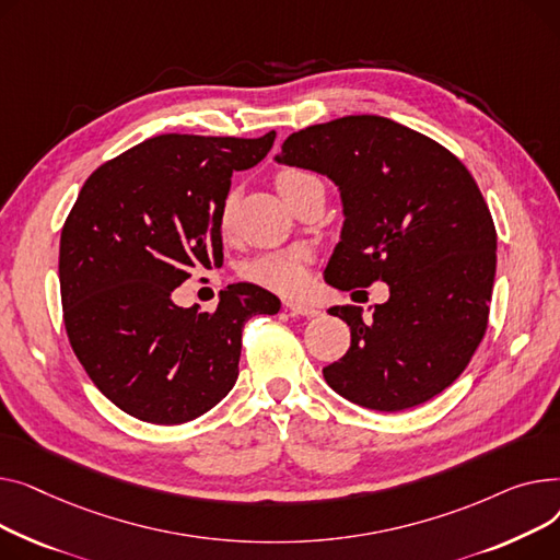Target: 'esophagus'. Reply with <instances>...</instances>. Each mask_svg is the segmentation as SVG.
Returning a JSON list of instances; mask_svg holds the SVG:
<instances>
[{
	"mask_svg": "<svg viewBox=\"0 0 560 560\" xmlns=\"http://www.w3.org/2000/svg\"><path fill=\"white\" fill-rule=\"evenodd\" d=\"M284 305H287V310H289L293 316H307V318H314V316H318V314H320L316 307L305 305V303H299V301H287Z\"/></svg>",
	"mask_w": 560,
	"mask_h": 560,
	"instance_id": "1",
	"label": "esophagus"
}]
</instances>
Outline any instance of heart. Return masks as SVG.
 <instances>
[{"label":"heart","instance_id":"b5f03b06","mask_svg":"<svg viewBox=\"0 0 560 560\" xmlns=\"http://www.w3.org/2000/svg\"><path fill=\"white\" fill-rule=\"evenodd\" d=\"M307 183H320L314 174L310 172H301V170H287L280 172L276 178V185L284 196H289L293 189H299ZM233 221V199H228L223 214H221V223L223 228L230 225ZM310 250L303 246L295 248H287V250H278V253H267L257 257L255 261H250L246 269V278L259 287H267L271 291L278 293H299L310 278Z\"/></svg>","mask_w":560,"mask_h":560}]
</instances>
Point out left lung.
Segmentation results:
<instances>
[{
    "instance_id": "obj_1",
    "label": "left lung",
    "mask_w": 560,
    "mask_h": 560,
    "mask_svg": "<svg viewBox=\"0 0 560 560\" xmlns=\"http://www.w3.org/2000/svg\"><path fill=\"white\" fill-rule=\"evenodd\" d=\"M276 162L330 178L341 194V242L325 267L337 289L388 284V301L350 325V348L323 369L346 400L402 411L439 396L483 339L498 233L483 196L439 142L377 115H348L291 133Z\"/></svg>"
}]
</instances>
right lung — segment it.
<instances>
[{
    "mask_svg": "<svg viewBox=\"0 0 560 560\" xmlns=\"http://www.w3.org/2000/svg\"><path fill=\"white\" fill-rule=\"evenodd\" d=\"M276 140L158 136L102 164L62 225L58 278L74 354L128 416L180 424L210 411L240 375L242 330L280 301L228 284L214 312L178 307L194 271L221 267L230 176L255 167Z\"/></svg>",
    "mask_w": 560,
    "mask_h": 560,
    "instance_id": "1",
    "label": "right lung"
}]
</instances>
